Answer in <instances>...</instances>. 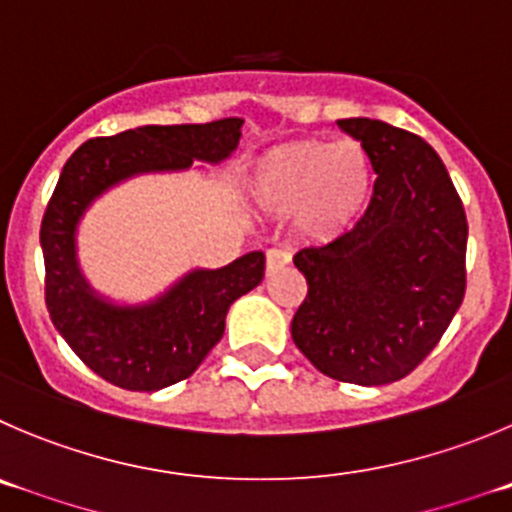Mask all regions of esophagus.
<instances>
[{"label": "esophagus", "instance_id": "34e87169", "mask_svg": "<svg viewBox=\"0 0 512 512\" xmlns=\"http://www.w3.org/2000/svg\"><path fill=\"white\" fill-rule=\"evenodd\" d=\"M285 265H290V252L288 250H280V247H272V250H267V255H265L267 275L278 272L280 267H285Z\"/></svg>", "mask_w": 512, "mask_h": 512}]
</instances>
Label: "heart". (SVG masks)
<instances>
[{
  "mask_svg": "<svg viewBox=\"0 0 512 512\" xmlns=\"http://www.w3.org/2000/svg\"><path fill=\"white\" fill-rule=\"evenodd\" d=\"M374 166L361 143L295 141L252 166L250 191L270 212L298 209L300 224L315 237L351 227L369 204Z\"/></svg>",
  "mask_w": 512,
  "mask_h": 512,
  "instance_id": "heart-1",
  "label": "heart"
}]
</instances>
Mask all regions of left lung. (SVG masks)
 Listing matches in <instances>:
<instances>
[{"mask_svg":"<svg viewBox=\"0 0 512 512\" xmlns=\"http://www.w3.org/2000/svg\"><path fill=\"white\" fill-rule=\"evenodd\" d=\"M338 128L366 148L374 197L356 227L293 257L308 295L290 333L321 374L381 386L412 374L462 305L467 217L424 138L371 118Z\"/></svg>","mask_w":512,"mask_h":512,"instance_id":"left-lung-1","label":"left lung"}]
</instances>
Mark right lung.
<instances>
[{"label": "right lung", "mask_w": 512, "mask_h": 512, "mask_svg": "<svg viewBox=\"0 0 512 512\" xmlns=\"http://www.w3.org/2000/svg\"><path fill=\"white\" fill-rule=\"evenodd\" d=\"M242 123L222 118L90 138L62 166L40 229L45 303L57 333L100 379L159 391L194 374L222 338L229 305L262 283L265 255L247 252L219 270H191L151 303L118 305L80 272L75 234L85 209L131 176L219 164L240 143Z\"/></svg>", "instance_id": "add662e5"}]
</instances>
